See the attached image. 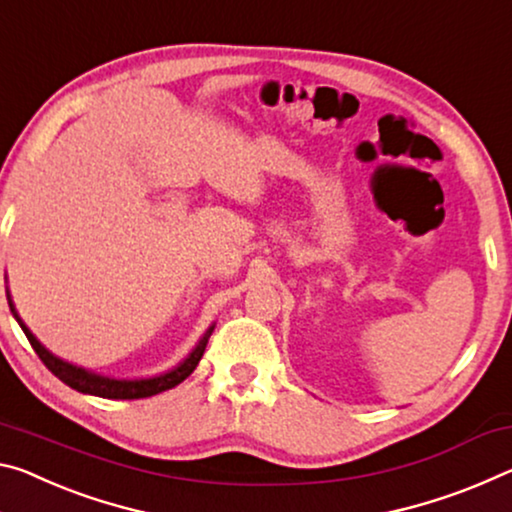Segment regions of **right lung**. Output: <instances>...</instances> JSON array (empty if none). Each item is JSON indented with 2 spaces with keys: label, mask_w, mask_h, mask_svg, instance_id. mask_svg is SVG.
I'll return each mask as SVG.
<instances>
[{
  "label": "right lung",
  "mask_w": 512,
  "mask_h": 512,
  "mask_svg": "<svg viewBox=\"0 0 512 512\" xmlns=\"http://www.w3.org/2000/svg\"><path fill=\"white\" fill-rule=\"evenodd\" d=\"M8 305H11V312L15 319H18L20 328L24 330V335H27L31 348H34L36 355L47 369H50L56 378L63 380L68 387L77 389L81 394H93V396H102V399H120V401H132V399H148V396H154L159 392H166V389H173L175 385H180L184 378H189L193 369L198 367V362L202 358V353H205L209 337H212L214 326H209L205 335L198 342V346L193 348L189 353V358L184 362L177 364L175 369H170L168 373H161V376H154V378H141V380H116V378H109V376H100V373H93L88 369H81L77 364H70V362H63L61 358H56L52 355L47 348L38 342V339L31 335L29 328L24 326L20 321L18 312H15V307L11 303V296H8Z\"/></svg>",
  "instance_id": "obj_1"
}]
</instances>
